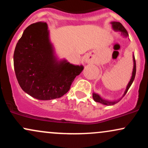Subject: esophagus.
<instances>
[{
  "label": "esophagus",
  "mask_w": 148,
  "mask_h": 148,
  "mask_svg": "<svg viewBox=\"0 0 148 148\" xmlns=\"http://www.w3.org/2000/svg\"><path fill=\"white\" fill-rule=\"evenodd\" d=\"M93 58V56L92 54H87L85 56L84 60L86 62H90Z\"/></svg>",
  "instance_id": "34e87169"
}]
</instances>
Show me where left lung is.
Here are the masks:
<instances>
[{
    "label": "left lung",
    "mask_w": 148,
    "mask_h": 148,
    "mask_svg": "<svg viewBox=\"0 0 148 148\" xmlns=\"http://www.w3.org/2000/svg\"><path fill=\"white\" fill-rule=\"evenodd\" d=\"M111 24H112V27H113V30H116V31L121 32V34L122 35H123L124 36H125V37L129 36L127 30L125 29V27L122 25L121 23H120V22L113 21V22H111ZM133 60H134V68H133V72H132V78H131L130 82H129L128 85H127L126 90H125V93H124V95H123V97L126 95L127 91H128L129 88H130V86H132V83H133L134 78H135V76H136V60H135V58H134V56H133ZM92 97H93V99H94L96 102L101 103L103 105H107V106H111V105L115 104V103H118V101L121 99H120L119 100H117V101H108V100L102 99V98H101V97L99 95L96 94V93H93Z\"/></svg>",
    "instance_id": "obj_1"
}]
</instances>
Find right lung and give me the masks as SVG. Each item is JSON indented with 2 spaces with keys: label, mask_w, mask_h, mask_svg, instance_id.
I'll return each instance as SVG.
<instances>
[{
  "label": "right lung",
  "mask_w": 148,
  "mask_h": 148,
  "mask_svg": "<svg viewBox=\"0 0 148 148\" xmlns=\"http://www.w3.org/2000/svg\"><path fill=\"white\" fill-rule=\"evenodd\" d=\"M14 67L21 89L39 100L63 96L84 69L83 65L57 60L49 40L48 25L41 21L23 31L15 47Z\"/></svg>",
  "instance_id": "obj_1"
}]
</instances>
